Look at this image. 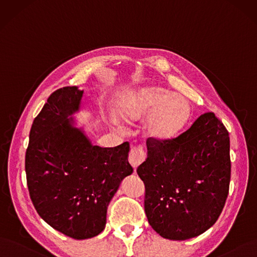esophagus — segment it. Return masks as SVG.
I'll use <instances>...</instances> for the list:
<instances>
[{"instance_id":"obj_1","label":"esophagus","mask_w":257,"mask_h":257,"mask_svg":"<svg viewBox=\"0 0 257 257\" xmlns=\"http://www.w3.org/2000/svg\"><path fill=\"white\" fill-rule=\"evenodd\" d=\"M146 154L142 147H134L130 151L129 162L135 169H137L145 161Z\"/></svg>"}]
</instances>
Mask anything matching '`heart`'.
Returning <instances> with one entry per match:
<instances>
[{"mask_svg": "<svg viewBox=\"0 0 257 257\" xmlns=\"http://www.w3.org/2000/svg\"><path fill=\"white\" fill-rule=\"evenodd\" d=\"M118 116L134 122L146 116L143 132L157 143L172 140L189 117L191 106L182 95L156 85H145L123 96L118 103ZM116 122V119L113 118Z\"/></svg>", "mask_w": 257, "mask_h": 257, "instance_id": "b5f03b06", "label": "heart"}]
</instances>
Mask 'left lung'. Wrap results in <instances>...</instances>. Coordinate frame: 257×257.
Returning <instances> with one entry per match:
<instances>
[{
  "instance_id": "left-lung-1",
  "label": "left lung",
  "mask_w": 257,
  "mask_h": 257,
  "mask_svg": "<svg viewBox=\"0 0 257 257\" xmlns=\"http://www.w3.org/2000/svg\"><path fill=\"white\" fill-rule=\"evenodd\" d=\"M137 173L145 184L151 227L164 238L185 240L204 233L220 216L231 180L230 137L213 112L179 137L150 141Z\"/></svg>"
}]
</instances>
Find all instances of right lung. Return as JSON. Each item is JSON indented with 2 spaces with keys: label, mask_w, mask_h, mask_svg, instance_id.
<instances>
[{
  "label": "right lung",
  "mask_w": 257,
  "mask_h": 257,
  "mask_svg": "<svg viewBox=\"0 0 257 257\" xmlns=\"http://www.w3.org/2000/svg\"><path fill=\"white\" fill-rule=\"evenodd\" d=\"M83 91L56 90L34 119L25 155L28 192L37 213L55 230L74 239L98 235L121 180L134 168L129 143L113 148L91 144L73 126Z\"/></svg>",
  "instance_id": "obj_1"
}]
</instances>
